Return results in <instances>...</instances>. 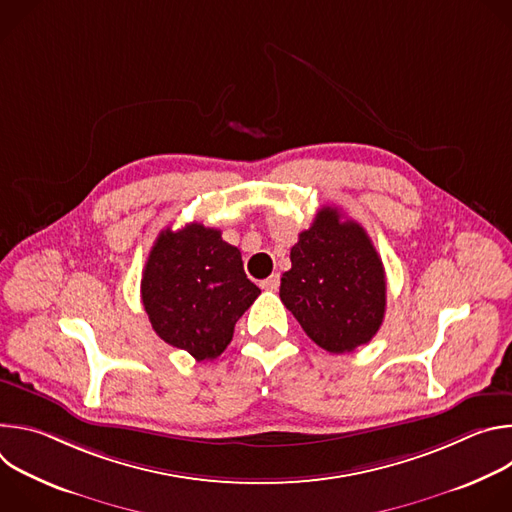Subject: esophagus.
<instances>
[{"instance_id":"34e87169","label":"esophagus","mask_w":512,"mask_h":512,"mask_svg":"<svg viewBox=\"0 0 512 512\" xmlns=\"http://www.w3.org/2000/svg\"><path fill=\"white\" fill-rule=\"evenodd\" d=\"M261 287H263V289H269V291H275V289L279 287V275H277V273L269 275L265 281H261Z\"/></svg>"}]
</instances>
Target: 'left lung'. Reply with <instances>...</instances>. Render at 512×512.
<instances>
[{
	"label": "left lung",
	"instance_id": "1",
	"mask_svg": "<svg viewBox=\"0 0 512 512\" xmlns=\"http://www.w3.org/2000/svg\"><path fill=\"white\" fill-rule=\"evenodd\" d=\"M334 206L318 210L291 247V269L279 298L304 332L324 350L342 354L367 344L387 308L383 261L358 223Z\"/></svg>",
	"mask_w": 512,
	"mask_h": 512
}]
</instances>
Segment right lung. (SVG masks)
<instances>
[{"instance_id":"1","label":"right lung","mask_w":512,"mask_h":512,"mask_svg":"<svg viewBox=\"0 0 512 512\" xmlns=\"http://www.w3.org/2000/svg\"><path fill=\"white\" fill-rule=\"evenodd\" d=\"M259 294L241 251L200 223L162 231L141 277V302L156 334L198 362L223 354Z\"/></svg>"}]
</instances>
